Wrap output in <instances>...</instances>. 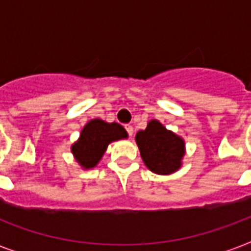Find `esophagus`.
I'll return each mask as SVG.
<instances>
[{
	"label": "esophagus",
	"mask_w": 251,
	"mask_h": 251,
	"mask_svg": "<svg viewBox=\"0 0 251 251\" xmlns=\"http://www.w3.org/2000/svg\"><path fill=\"white\" fill-rule=\"evenodd\" d=\"M125 129H126V131L129 133L130 137H133V134H134V127H133V126H131V125H126Z\"/></svg>",
	"instance_id": "1"
}]
</instances>
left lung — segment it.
<instances>
[{"label":"left lung","mask_w":251,"mask_h":251,"mask_svg":"<svg viewBox=\"0 0 251 251\" xmlns=\"http://www.w3.org/2000/svg\"><path fill=\"white\" fill-rule=\"evenodd\" d=\"M142 160L156 175H172L182 167L186 147L182 137L168 130L160 121L151 120L135 135Z\"/></svg>","instance_id":"obj_1"}]
</instances>
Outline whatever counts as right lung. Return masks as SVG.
Returning a JSON list of instances; mask_svg holds the SVG:
<instances>
[{"label":"right lung","mask_w":251,"mask_h":251,"mask_svg":"<svg viewBox=\"0 0 251 251\" xmlns=\"http://www.w3.org/2000/svg\"><path fill=\"white\" fill-rule=\"evenodd\" d=\"M127 131L117 122H105L94 118L83 126L78 141L72 145V153L82 169H91L99 164L112 142L126 139Z\"/></svg>","instance_id":"right-lung-1"}]
</instances>
